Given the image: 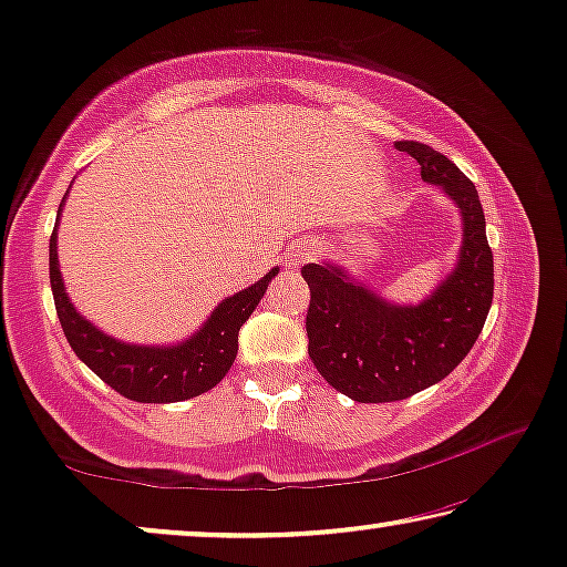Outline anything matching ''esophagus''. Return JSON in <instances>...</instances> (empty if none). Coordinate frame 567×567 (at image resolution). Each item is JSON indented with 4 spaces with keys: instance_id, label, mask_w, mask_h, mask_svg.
Here are the masks:
<instances>
[{
    "instance_id": "1",
    "label": "esophagus",
    "mask_w": 567,
    "mask_h": 567,
    "mask_svg": "<svg viewBox=\"0 0 567 567\" xmlns=\"http://www.w3.org/2000/svg\"><path fill=\"white\" fill-rule=\"evenodd\" d=\"M317 255V243L315 239H299V243H293L289 247V266L291 268H299L305 266L307 260H312Z\"/></svg>"
}]
</instances>
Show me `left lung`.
I'll list each match as a JSON object with an SVG mask.
<instances>
[{
	"mask_svg": "<svg viewBox=\"0 0 567 567\" xmlns=\"http://www.w3.org/2000/svg\"><path fill=\"white\" fill-rule=\"evenodd\" d=\"M425 183L456 200L464 243L454 274L417 307H392L332 266L301 268L309 286V359L330 386L355 402H394L441 382L460 367L493 305V250L475 183L444 154L398 142Z\"/></svg>",
	"mask_w": 567,
	"mask_h": 567,
	"instance_id": "1",
	"label": "left lung"
}]
</instances>
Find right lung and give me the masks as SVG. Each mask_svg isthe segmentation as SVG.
<instances>
[{"mask_svg": "<svg viewBox=\"0 0 567 567\" xmlns=\"http://www.w3.org/2000/svg\"><path fill=\"white\" fill-rule=\"evenodd\" d=\"M278 268L268 270L250 289L224 299L196 336L173 348H142L107 338L95 324L76 315L59 274L56 229L49 245V276L53 305L74 353L123 398L136 402H181L198 398L216 386L237 359V336L252 309L258 307L268 281Z\"/></svg>", "mask_w": 567, "mask_h": 567, "instance_id": "obj_1", "label": "right lung"}]
</instances>
